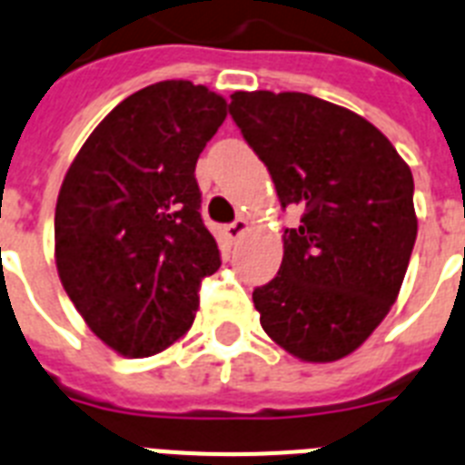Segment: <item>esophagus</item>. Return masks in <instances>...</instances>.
<instances>
[{
    "label": "esophagus",
    "instance_id": "esophagus-1",
    "mask_svg": "<svg viewBox=\"0 0 465 465\" xmlns=\"http://www.w3.org/2000/svg\"><path fill=\"white\" fill-rule=\"evenodd\" d=\"M245 232H248V220H245V217H236L232 224H227V236L232 238V241L241 238Z\"/></svg>",
    "mask_w": 465,
    "mask_h": 465
}]
</instances>
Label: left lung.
Segmentation results:
<instances>
[{"label":"left lung","mask_w":465,"mask_h":465,"mask_svg":"<svg viewBox=\"0 0 465 465\" xmlns=\"http://www.w3.org/2000/svg\"><path fill=\"white\" fill-rule=\"evenodd\" d=\"M229 114L282 210L302 208L278 276L252 292L262 328L302 361H339L401 292L417 241L411 171L370 121L316 95L238 91Z\"/></svg>","instance_id":"obj_1"}]
</instances>
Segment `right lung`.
I'll use <instances>...</instances> for the list:
<instances>
[{"label":"right lung","instance_id":"obj_1","mask_svg":"<svg viewBox=\"0 0 465 465\" xmlns=\"http://www.w3.org/2000/svg\"><path fill=\"white\" fill-rule=\"evenodd\" d=\"M227 116L217 93L159 82L91 133L55 205V264L88 328L121 355L168 349L193 322L220 248L201 217L196 161Z\"/></svg>","mask_w":465,"mask_h":465}]
</instances>
